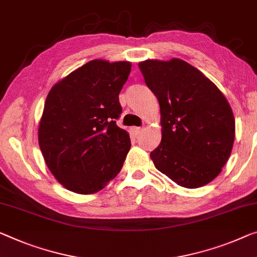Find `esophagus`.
<instances>
[{"label": "esophagus", "mask_w": 257, "mask_h": 257, "mask_svg": "<svg viewBox=\"0 0 257 257\" xmlns=\"http://www.w3.org/2000/svg\"><path fill=\"white\" fill-rule=\"evenodd\" d=\"M132 132L136 134V136H139V134L142 132L141 127H132Z\"/></svg>", "instance_id": "esophagus-1"}]
</instances>
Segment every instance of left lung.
<instances>
[{
    "label": "left lung",
    "mask_w": 257,
    "mask_h": 257,
    "mask_svg": "<svg viewBox=\"0 0 257 257\" xmlns=\"http://www.w3.org/2000/svg\"><path fill=\"white\" fill-rule=\"evenodd\" d=\"M161 108L162 140L151 153L156 169L179 186L214 180L233 147V112L223 93L202 72L179 58L139 63Z\"/></svg>",
    "instance_id": "1"
}]
</instances>
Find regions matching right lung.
<instances>
[{
    "label": "right lung",
    "mask_w": 257,
    "mask_h": 257,
    "mask_svg": "<svg viewBox=\"0 0 257 257\" xmlns=\"http://www.w3.org/2000/svg\"><path fill=\"white\" fill-rule=\"evenodd\" d=\"M130 62L94 60L58 81L47 96L39 146L55 178L78 194L103 188L123 168L131 148L117 126Z\"/></svg>",
    "instance_id": "obj_1"
}]
</instances>
